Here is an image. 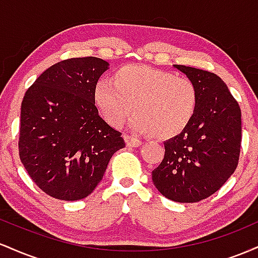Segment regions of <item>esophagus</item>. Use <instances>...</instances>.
Listing matches in <instances>:
<instances>
[{"instance_id": "1", "label": "esophagus", "mask_w": 258, "mask_h": 258, "mask_svg": "<svg viewBox=\"0 0 258 258\" xmlns=\"http://www.w3.org/2000/svg\"><path fill=\"white\" fill-rule=\"evenodd\" d=\"M125 141H126V144L128 147H141L142 146V141H139V139L132 137V136L125 135Z\"/></svg>"}]
</instances>
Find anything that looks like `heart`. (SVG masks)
Wrapping results in <instances>:
<instances>
[{
    "label": "heart",
    "mask_w": 258,
    "mask_h": 258,
    "mask_svg": "<svg viewBox=\"0 0 258 258\" xmlns=\"http://www.w3.org/2000/svg\"><path fill=\"white\" fill-rule=\"evenodd\" d=\"M93 103L109 125L120 127L135 109V131L170 139L180 135L197 110L198 90L190 79L139 64L123 65L93 88Z\"/></svg>",
    "instance_id": "1"
}]
</instances>
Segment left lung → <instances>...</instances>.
Instances as JSON below:
<instances>
[{
    "instance_id": "obj_1",
    "label": "left lung",
    "mask_w": 258,
    "mask_h": 258,
    "mask_svg": "<svg viewBox=\"0 0 258 258\" xmlns=\"http://www.w3.org/2000/svg\"><path fill=\"white\" fill-rule=\"evenodd\" d=\"M173 67L197 86L198 105L189 126L164 143V160L152 178L167 199L198 203L216 193L238 166L241 110L220 76L185 65Z\"/></svg>"
}]
</instances>
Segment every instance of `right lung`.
I'll list each match as a JSON object with an SVG mask.
<instances>
[{
	"instance_id": "1",
	"label": "right lung",
	"mask_w": 258,
	"mask_h": 258,
	"mask_svg": "<svg viewBox=\"0 0 258 258\" xmlns=\"http://www.w3.org/2000/svg\"><path fill=\"white\" fill-rule=\"evenodd\" d=\"M109 69L96 57L52 65L25 92L20 110L19 156L49 197L84 199L102 180L111 156L126 146L93 103V88Z\"/></svg>"
}]
</instances>
